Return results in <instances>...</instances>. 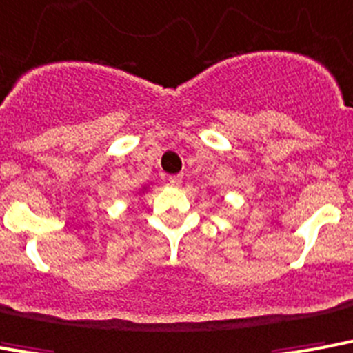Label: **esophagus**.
I'll return each instance as SVG.
<instances>
[{"label":"esophagus","instance_id":"esophagus-1","mask_svg":"<svg viewBox=\"0 0 353 353\" xmlns=\"http://www.w3.org/2000/svg\"><path fill=\"white\" fill-rule=\"evenodd\" d=\"M168 183H170L172 186H179L183 183V176H179V174H177V176H170L168 177Z\"/></svg>","mask_w":353,"mask_h":353}]
</instances>
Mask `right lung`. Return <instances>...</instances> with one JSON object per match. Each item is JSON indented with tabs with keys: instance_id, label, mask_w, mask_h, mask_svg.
I'll list each match as a JSON object with an SVG mask.
<instances>
[{
	"instance_id": "obj_1",
	"label": "right lung",
	"mask_w": 353,
	"mask_h": 353,
	"mask_svg": "<svg viewBox=\"0 0 353 353\" xmlns=\"http://www.w3.org/2000/svg\"><path fill=\"white\" fill-rule=\"evenodd\" d=\"M147 188H148V186H143V188H141V192H145V190H147Z\"/></svg>"
}]
</instances>
